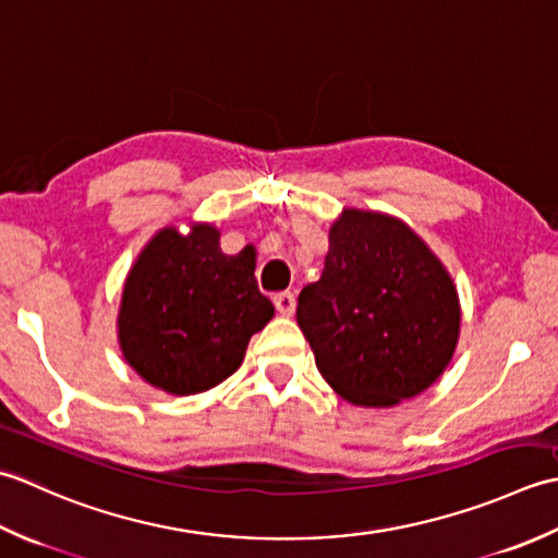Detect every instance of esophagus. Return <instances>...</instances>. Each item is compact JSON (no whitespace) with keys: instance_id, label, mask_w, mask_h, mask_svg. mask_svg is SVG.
<instances>
[{"instance_id":"obj_1","label":"esophagus","mask_w":558,"mask_h":558,"mask_svg":"<svg viewBox=\"0 0 558 558\" xmlns=\"http://www.w3.org/2000/svg\"><path fill=\"white\" fill-rule=\"evenodd\" d=\"M275 308L279 315H293L295 311V295L291 291H283V293H277L275 295Z\"/></svg>"}]
</instances>
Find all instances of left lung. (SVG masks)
Instances as JSON below:
<instances>
[{
	"label": "left lung",
	"instance_id": "obj_1",
	"mask_svg": "<svg viewBox=\"0 0 558 558\" xmlns=\"http://www.w3.org/2000/svg\"><path fill=\"white\" fill-rule=\"evenodd\" d=\"M295 320L329 388L359 407H395L448 368L460 299L448 269L404 221L344 209Z\"/></svg>",
	"mask_w": 558,
	"mask_h": 558
}]
</instances>
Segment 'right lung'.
<instances>
[{"label":"right lung","mask_w":558,"mask_h":558,"mask_svg":"<svg viewBox=\"0 0 558 558\" xmlns=\"http://www.w3.org/2000/svg\"><path fill=\"white\" fill-rule=\"evenodd\" d=\"M219 229L192 223L158 231L124 279L118 339L124 361L170 395H197L243 363L250 337L275 305L259 293L255 247L223 255Z\"/></svg>","instance_id":"1"}]
</instances>
